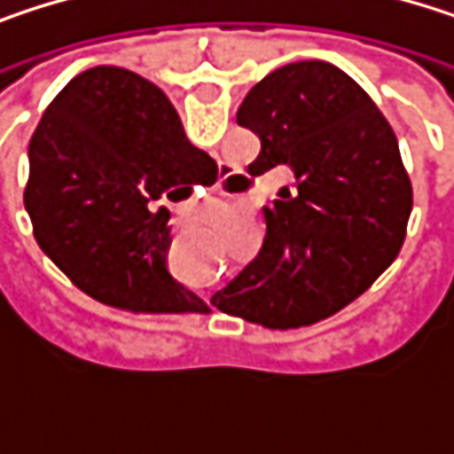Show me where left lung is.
I'll use <instances>...</instances> for the list:
<instances>
[{"label": "left lung", "mask_w": 454, "mask_h": 454, "mask_svg": "<svg viewBox=\"0 0 454 454\" xmlns=\"http://www.w3.org/2000/svg\"><path fill=\"white\" fill-rule=\"evenodd\" d=\"M239 126L260 137L249 165L294 170L265 213V241L210 302L265 328H300L357 300L400 254L412 186L373 99L331 62H292L244 97Z\"/></svg>", "instance_id": "8db88e82"}]
</instances>
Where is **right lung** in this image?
<instances>
[{
    "instance_id": "1",
    "label": "right lung",
    "mask_w": 454,
    "mask_h": 454,
    "mask_svg": "<svg viewBox=\"0 0 454 454\" xmlns=\"http://www.w3.org/2000/svg\"><path fill=\"white\" fill-rule=\"evenodd\" d=\"M170 99L126 67L78 73L28 141L23 194L44 254L89 297L129 313H207L168 273L165 202L215 181Z\"/></svg>"
}]
</instances>
